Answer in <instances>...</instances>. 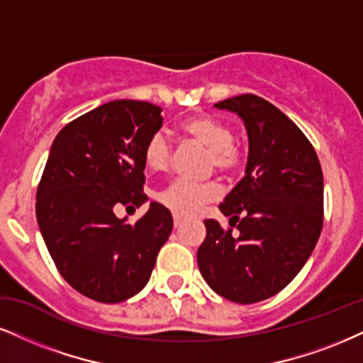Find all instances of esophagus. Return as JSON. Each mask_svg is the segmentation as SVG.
<instances>
[{
    "label": "esophagus",
    "mask_w": 363,
    "mask_h": 363,
    "mask_svg": "<svg viewBox=\"0 0 363 363\" xmlns=\"http://www.w3.org/2000/svg\"><path fill=\"white\" fill-rule=\"evenodd\" d=\"M173 223H174V229H178V227H182L183 218L178 217V216H174V217H173Z\"/></svg>",
    "instance_id": "esophagus-1"
}]
</instances>
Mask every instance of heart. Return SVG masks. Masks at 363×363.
<instances>
[{
  "instance_id": "obj_1",
  "label": "heart",
  "mask_w": 363,
  "mask_h": 363,
  "mask_svg": "<svg viewBox=\"0 0 363 363\" xmlns=\"http://www.w3.org/2000/svg\"><path fill=\"white\" fill-rule=\"evenodd\" d=\"M180 131L189 140L207 150V168L232 174L242 164V155L234 143V133L225 123L212 116H191L180 124ZM143 160L151 172H164L172 164V146L161 133H155L146 141ZM220 196L217 183H191L177 180L160 194V202L178 217H191L202 205Z\"/></svg>"
}]
</instances>
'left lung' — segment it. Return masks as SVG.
Listing matches in <instances>:
<instances>
[{"instance_id":"obj_1","label":"left lung","mask_w":363,"mask_h":363,"mask_svg":"<svg viewBox=\"0 0 363 363\" xmlns=\"http://www.w3.org/2000/svg\"><path fill=\"white\" fill-rule=\"evenodd\" d=\"M216 107L244 121L249 156L218 205L230 227L205 220L196 262L217 294L252 305L283 291L310 259L323 227V173L308 138L271 102L242 94Z\"/></svg>"}]
</instances>
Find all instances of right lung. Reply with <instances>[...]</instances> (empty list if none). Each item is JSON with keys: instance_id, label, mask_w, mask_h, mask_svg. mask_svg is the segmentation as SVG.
Here are the masks:
<instances>
[{"instance_id": "obj_1", "label": "right lung", "mask_w": 363, "mask_h": 363, "mask_svg": "<svg viewBox=\"0 0 363 363\" xmlns=\"http://www.w3.org/2000/svg\"><path fill=\"white\" fill-rule=\"evenodd\" d=\"M161 124V107L121 99L74 119L53 140L37 189L38 227L62 277L94 301L140 293L172 234L161 203L151 202L136 223L116 217L121 205L147 200L143 151Z\"/></svg>"}]
</instances>
